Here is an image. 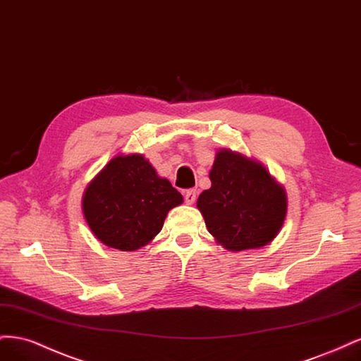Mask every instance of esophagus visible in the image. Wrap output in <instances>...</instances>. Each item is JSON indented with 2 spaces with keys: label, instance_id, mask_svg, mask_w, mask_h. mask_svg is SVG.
<instances>
[{
  "label": "esophagus",
  "instance_id": "1",
  "mask_svg": "<svg viewBox=\"0 0 361 361\" xmlns=\"http://www.w3.org/2000/svg\"><path fill=\"white\" fill-rule=\"evenodd\" d=\"M185 195V202H187L188 204H192L195 202V199H197V191L195 190H187L183 192Z\"/></svg>",
  "mask_w": 361,
  "mask_h": 361
}]
</instances>
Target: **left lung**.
<instances>
[{
  "mask_svg": "<svg viewBox=\"0 0 361 361\" xmlns=\"http://www.w3.org/2000/svg\"><path fill=\"white\" fill-rule=\"evenodd\" d=\"M212 182L197 200L207 231L231 251L268 245L285 223L286 191L260 162L228 149L216 152Z\"/></svg>",
  "mask_w": 361,
  "mask_h": 361,
  "instance_id": "1",
  "label": "left lung"
}]
</instances>
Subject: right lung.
<instances>
[{"label":"right lung","mask_w":361,"mask_h":361,"mask_svg":"<svg viewBox=\"0 0 361 361\" xmlns=\"http://www.w3.org/2000/svg\"><path fill=\"white\" fill-rule=\"evenodd\" d=\"M182 202L143 155H117L87 185L82 212L102 244L135 251L161 232L169 211Z\"/></svg>","instance_id":"obj_1"}]
</instances>
